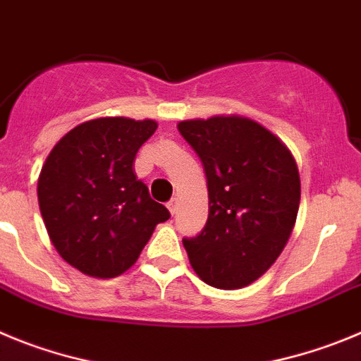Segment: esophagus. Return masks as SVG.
Returning <instances> with one entry per match:
<instances>
[{"label":"esophagus","instance_id":"34e87169","mask_svg":"<svg viewBox=\"0 0 361 361\" xmlns=\"http://www.w3.org/2000/svg\"><path fill=\"white\" fill-rule=\"evenodd\" d=\"M167 209H169V212L173 214V216H174V214H176V210H178V197H173V200L169 201Z\"/></svg>","mask_w":361,"mask_h":361}]
</instances>
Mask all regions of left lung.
<instances>
[{"mask_svg": "<svg viewBox=\"0 0 361 361\" xmlns=\"http://www.w3.org/2000/svg\"><path fill=\"white\" fill-rule=\"evenodd\" d=\"M209 187V219L200 235L183 239L197 277L219 290H239L266 274L288 245L300 176L279 136L239 115L181 120Z\"/></svg>", "mask_w": 361, "mask_h": 361, "instance_id": "8db88e82", "label": "left lung"}]
</instances>
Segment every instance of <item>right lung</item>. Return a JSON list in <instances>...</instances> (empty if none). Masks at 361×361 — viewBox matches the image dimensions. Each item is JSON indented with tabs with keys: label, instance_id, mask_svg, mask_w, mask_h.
<instances>
[{
	"label": "right lung",
	"instance_id": "right-lung-1",
	"mask_svg": "<svg viewBox=\"0 0 361 361\" xmlns=\"http://www.w3.org/2000/svg\"><path fill=\"white\" fill-rule=\"evenodd\" d=\"M154 120L102 116L75 126L48 154L37 180L39 210L51 245L84 275L128 271L158 223L171 217L136 178V152Z\"/></svg>",
	"mask_w": 361,
	"mask_h": 361
}]
</instances>
